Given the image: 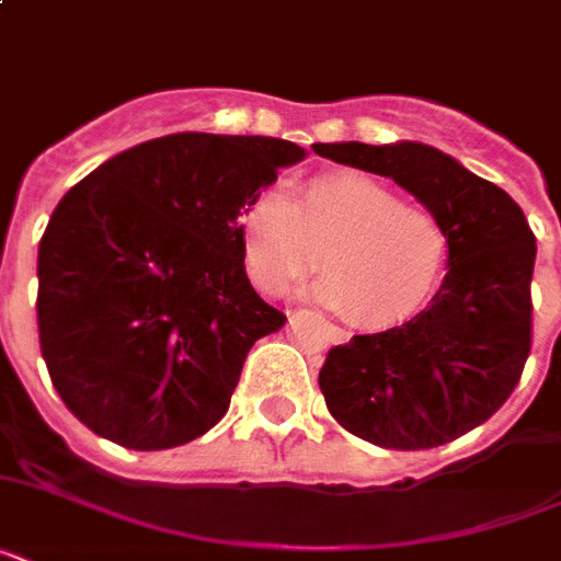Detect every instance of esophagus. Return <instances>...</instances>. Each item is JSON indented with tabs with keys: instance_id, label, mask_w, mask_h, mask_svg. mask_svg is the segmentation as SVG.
Masks as SVG:
<instances>
[{
	"instance_id": "34e87169",
	"label": "esophagus",
	"mask_w": 561,
	"mask_h": 561,
	"mask_svg": "<svg viewBox=\"0 0 561 561\" xmlns=\"http://www.w3.org/2000/svg\"><path fill=\"white\" fill-rule=\"evenodd\" d=\"M325 337H329L332 343H346L350 341V332H346V329H341V325L325 323Z\"/></svg>"
}]
</instances>
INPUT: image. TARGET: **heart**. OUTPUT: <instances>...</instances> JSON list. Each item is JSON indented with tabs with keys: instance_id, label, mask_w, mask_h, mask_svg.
<instances>
[{
	"instance_id": "heart-1",
	"label": "heart",
	"mask_w": 561,
	"mask_h": 561,
	"mask_svg": "<svg viewBox=\"0 0 561 561\" xmlns=\"http://www.w3.org/2000/svg\"><path fill=\"white\" fill-rule=\"evenodd\" d=\"M247 271L279 294L320 259L314 294L360 329L408 323L439 288L451 255L434 211L404 203L364 171H329L297 194L267 188L238 215ZM318 250H313V244Z\"/></svg>"
}]
</instances>
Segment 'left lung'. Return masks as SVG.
Wrapping results in <instances>:
<instances>
[{
  "label": "left lung",
  "mask_w": 561,
  "mask_h": 561,
  "mask_svg": "<svg viewBox=\"0 0 561 561\" xmlns=\"http://www.w3.org/2000/svg\"><path fill=\"white\" fill-rule=\"evenodd\" d=\"M311 148L396 180L451 238L448 273L425 311L387 332L355 334L325 355V408L350 434L396 451L469 434L513 396L530 355L536 236L522 206L431 145Z\"/></svg>",
  "instance_id": "1"
}]
</instances>
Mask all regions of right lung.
Segmentation results:
<instances>
[{
  "mask_svg": "<svg viewBox=\"0 0 561 561\" xmlns=\"http://www.w3.org/2000/svg\"><path fill=\"white\" fill-rule=\"evenodd\" d=\"M306 157L273 136L171 134L64 194L39 238V352L92 434L162 451L224 419L285 314L253 290L238 215Z\"/></svg>",
  "mask_w": 561,
  "mask_h": 561,
  "instance_id": "right-lung-1",
  "label": "right lung"
}]
</instances>
